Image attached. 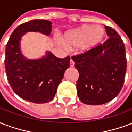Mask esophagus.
Returning a JSON list of instances; mask_svg holds the SVG:
<instances>
[{"label":"esophagus","mask_w":132,"mask_h":132,"mask_svg":"<svg viewBox=\"0 0 132 132\" xmlns=\"http://www.w3.org/2000/svg\"><path fill=\"white\" fill-rule=\"evenodd\" d=\"M74 61L72 60V59H71V61H70V66H74Z\"/></svg>","instance_id":"obj_1"}]
</instances>
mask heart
<instances>
[{"label":"heart","mask_w":132,"mask_h":132,"mask_svg":"<svg viewBox=\"0 0 132 132\" xmlns=\"http://www.w3.org/2000/svg\"><path fill=\"white\" fill-rule=\"evenodd\" d=\"M105 36V30L102 27L85 25L66 33L65 42L63 39H60V42L65 47H68L69 45L88 51L96 48L102 44Z\"/></svg>","instance_id":"heart-1"}]
</instances>
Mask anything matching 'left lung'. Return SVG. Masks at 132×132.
Returning a JSON list of instances; mask_svg holds the SVG:
<instances>
[{
  "label": "left lung",
  "instance_id": "left-lung-1",
  "mask_svg": "<svg viewBox=\"0 0 132 132\" xmlns=\"http://www.w3.org/2000/svg\"><path fill=\"white\" fill-rule=\"evenodd\" d=\"M105 26L110 38L103 44L71 57L79 73L76 83L78 96L86 105H100L110 102L118 95L125 82V44L113 28Z\"/></svg>",
  "mask_w": 132,
  "mask_h": 132
}]
</instances>
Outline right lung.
I'll return each instance as SVG.
<instances>
[{
	"label": "right lung",
	"mask_w": 132,
	"mask_h": 132,
	"mask_svg": "<svg viewBox=\"0 0 132 132\" xmlns=\"http://www.w3.org/2000/svg\"><path fill=\"white\" fill-rule=\"evenodd\" d=\"M52 24L50 21L37 19L19 25L10 35L5 48L8 83L19 97L34 103H46L54 99L70 66L69 56L60 59L48 51L42 57L30 59L22 54L20 41L25 33L35 32L49 36Z\"/></svg>",
	"instance_id": "obj_1"
}]
</instances>
